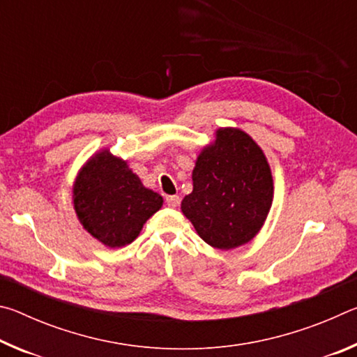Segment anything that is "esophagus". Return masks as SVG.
<instances>
[{"label": "esophagus", "mask_w": 357, "mask_h": 357, "mask_svg": "<svg viewBox=\"0 0 357 357\" xmlns=\"http://www.w3.org/2000/svg\"><path fill=\"white\" fill-rule=\"evenodd\" d=\"M165 203H167V206L176 208L179 204V197L178 195H168V197H165Z\"/></svg>", "instance_id": "34e87169"}]
</instances>
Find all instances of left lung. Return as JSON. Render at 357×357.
<instances>
[{
    "label": "left lung",
    "instance_id": "1",
    "mask_svg": "<svg viewBox=\"0 0 357 357\" xmlns=\"http://www.w3.org/2000/svg\"><path fill=\"white\" fill-rule=\"evenodd\" d=\"M193 190L181 203L198 236L229 250L263 227L273 204V176L261 148L239 129H219L192 173Z\"/></svg>",
    "mask_w": 357,
    "mask_h": 357
}]
</instances>
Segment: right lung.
<instances>
[{
    "mask_svg": "<svg viewBox=\"0 0 357 357\" xmlns=\"http://www.w3.org/2000/svg\"><path fill=\"white\" fill-rule=\"evenodd\" d=\"M162 203L159 193L143 187L128 164L108 151L91 157L74 184L78 220L88 233L112 249L130 244Z\"/></svg>",
    "mask_w": 357,
    "mask_h": 357,
    "instance_id": "1",
    "label": "right lung"
}]
</instances>
